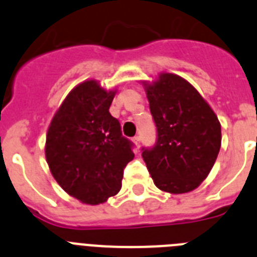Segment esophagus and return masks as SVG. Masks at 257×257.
<instances>
[{
    "instance_id": "34e87169",
    "label": "esophagus",
    "mask_w": 257,
    "mask_h": 257,
    "mask_svg": "<svg viewBox=\"0 0 257 257\" xmlns=\"http://www.w3.org/2000/svg\"><path fill=\"white\" fill-rule=\"evenodd\" d=\"M133 142L135 143V145L139 148L140 147V136H135V138H133Z\"/></svg>"
}]
</instances>
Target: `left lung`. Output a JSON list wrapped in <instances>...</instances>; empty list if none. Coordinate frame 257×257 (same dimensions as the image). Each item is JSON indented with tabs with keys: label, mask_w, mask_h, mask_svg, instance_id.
I'll list each match as a JSON object with an SVG mask.
<instances>
[{
	"label": "left lung",
	"mask_w": 257,
	"mask_h": 257,
	"mask_svg": "<svg viewBox=\"0 0 257 257\" xmlns=\"http://www.w3.org/2000/svg\"><path fill=\"white\" fill-rule=\"evenodd\" d=\"M157 127L153 148L143 160L157 188L172 194L194 190L207 178L221 147L216 114L196 88L180 76L160 74L145 85Z\"/></svg>",
	"instance_id": "8db88e82"
}]
</instances>
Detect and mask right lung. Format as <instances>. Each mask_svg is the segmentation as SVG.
<instances>
[{
	"label": "right lung",
	"instance_id": "right-lung-1",
	"mask_svg": "<svg viewBox=\"0 0 257 257\" xmlns=\"http://www.w3.org/2000/svg\"><path fill=\"white\" fill-rule=\"evenodd\" d=\"M115 91L97 81L79 83L65 97L46 135L47 165L69 196L99 205L122 187L123 170L134 160L133 143L109 113Z\"/></svg>",
	"mask_w": 257,
	"mask_h": 257
}]
</instances>
